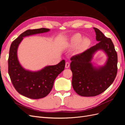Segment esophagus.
I'll return each instance as SVG.
<instances>
[{
    "label": "esophagus",
    "instance_id": "obj_1",
    "mask_svg": "<svg viewBox=\"0 0 125 125\" xmlns=\"http://www.w3.org/2000/svg\"><path fill=\"white\" fill-rule=\"evenodd\" d=\"M69 66H70V63L69 62H67L66 63V64H65V67L66 68H68L69 67Z\"/></svg>",
    "mask_w": 125,
    "mask_h": 125
}]
</instances>
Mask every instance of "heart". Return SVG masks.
I'll use <instances>...</instances> for the list:
<instances>
[{
  "label": "heart",
  "instance_id": "obj_1",
  "mask_svg": "<svg viewBox=\"0 0 125 125\" xmlns=\"http://www.w3.org/2000/svg\"><path fill=\"white\" fill-rule=\"evenodd\" d=\"M82 39L83 38L80 34H75L73 36H72L71 38L70 45L72 47H75L80 44V45H79V48L80 49H83L85 48L89 44V41L87 39H84L82 41Z\"/></svg>",
  "mask_w": 125,
  "mask_h": 125
}]
</instances>
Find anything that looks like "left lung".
<instances>
[{
    "label": "left lung",
    "mask_w": 125,
    "mask_h": 125,
    "mask_svg": "<svg viewBox=\"0 0 125 125\" xmlns=\"http://www.w3.org/2000/svg\"><path fill=\"white\" fill-rule=\"evenodd\" d=\"M93 29L98 43L70 58L72 85L75 92L82 96H95L104 92L114 82L117 73V54L111 39L100 30ZM99 50H103L108 58L104 66L96 67L91 60Z\"/></svg>",
    "instance_id": "obj_1"
}]
</instances>
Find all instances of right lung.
Listing matches in <instances>:
<instances>
[{
  "mask_svg": "<svg viewBox=\"0 0 125 125\" xmlns=\"http://www.w3.org/2000/svg\"><path fill=\"white\" fill-rule=\"evenodd\" d=\"M50 29L41 28L28 30L22 33L11 43L8 58V73L12 83L17 91L32 99H39L50 93L56 77L65 69V61L48 66L37 71L24 69L19 62L17 50L23 37L50 31Z\"/></svg>",
  "mask_w": 125,
  "mask_h": 125,
  "instance_id": "1",
  "label": "right lung"
}]
</instances>
